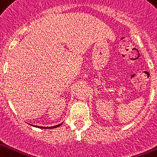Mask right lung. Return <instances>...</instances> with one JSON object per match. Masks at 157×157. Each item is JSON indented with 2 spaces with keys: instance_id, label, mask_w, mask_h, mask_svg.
Instances as JSON below:
<instances>
[{
  "instance_id": "add662e5",
  "label": "right lung",
  "mask_w": 157,
  "mask_h": 157,
  "mask_svg": "<svg viewBox=\"0 0 157 157\" xmlns=\"http://www.w3.org/2000/svg\"><path fill=\"white\" fill-rule=\"evenodd\" d=\"M61 124H58V125H56V126H53V127H39V126H34V127H37V128H57V127H59Z\"/></svg>"
}]
</instances>
